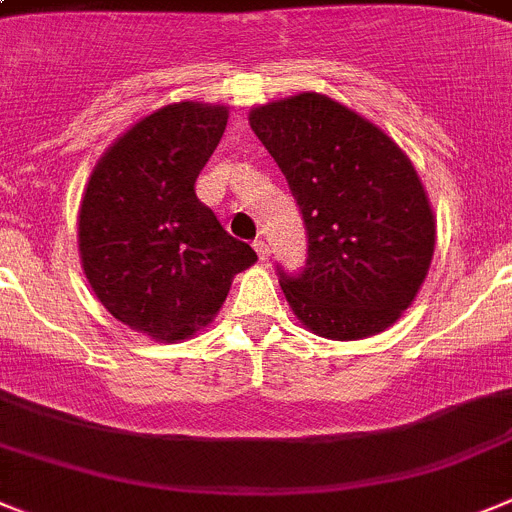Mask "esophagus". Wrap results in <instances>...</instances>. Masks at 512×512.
Instances as JSON below:
<instances>
[{
  "instance_id": "34e87169",
  "label": "esophagus",
  "mask_w": 512,
  "mask_h": 512,
  "mask_svg": "<svg viewBox=\"0 0 512 512\" xmlns=\"http://www.w3.org/2000/svg\"><path fill=\"white\" fill-rule=\"evenodd\" d=\"M253 248H256V253H259V259L261 261H266L269 259V243L264 241V238H256V241H253Z\"/></svg>"
}]
</instances>
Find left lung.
<instances>
[{"label":"left lung","mask_w":512,"mask_h":512,"mask_svg":"<svg viewBox=\"0 0 512 512\" xmlns=\"http://www.w3.org/2000/svg\"><path fill=\"white\" fill-rule=\"evenodd\" d=\"M284 172L307 228V264L279 284L320 337L360 340L391 327L429 274L437 220L403 149L348 106L297 93L248 114Z\"/></svg>","instance_id":"obj_1"}]
</instances>
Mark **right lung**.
<instances>
[{
  "instance_id": "obj_1",
  "label": "right lung",
  "mask_w": 512,
  "mask_h": 512,
  "mask_svg": "<svg viewBox=\"0 0 512 512\" xmlns=\"http://www.w3.org/2000/svg\"><path fill=\"white\" fill-rule=\"evenodd\" d=\"M228 124L225 106L180 101L124 131L98 164L78 213V251L98 302L157 342L187 340L256 261L195 195Z\"/></svg>"
}]
</instances>
